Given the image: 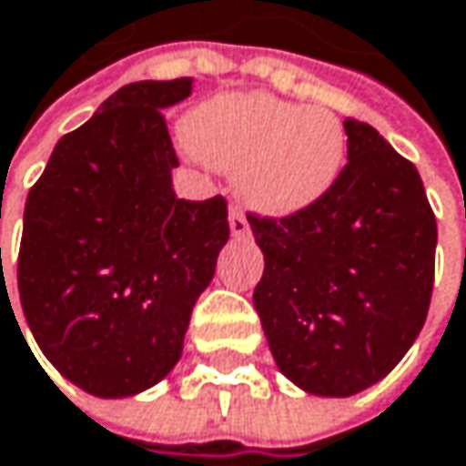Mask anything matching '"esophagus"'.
Wrapping results in <instances>:
<instances>
[{
    "instance_id": "1",
    "label": "esophagus",
    "mask_w": 466,
    "mask_h": 466,
    "mask_svg": "<svg viewBox=\"0 0 466 466\" xmlns=\"http://www.w3.org/2000/svg\"><path fill=\"white\" fill-rule=\"evenodd\" d=\"M228 222H230V233H233L236 238H241V236H247V233H249V222H247L244 211H238V208H230Z\"/></svg>"
}]
</instances>
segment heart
<instances>
[{
	"instance_id": "obj_1",
	"label": "heart",
	"mask_w": 466,
	"mask_h": 466,
	"mask_svg": "<svg viewBox=\"0 0 466 466\" xmlns=\"http://www.w3.org/2000/svg\"><path fill=\"white\" fill-rule=\"evenodd\" d=\"M189 151L236 176L247 206L290 217L320 203L348 162V132L329 108H304L266 92L219 95L184 124Z\"/></svg>"
}]
</instances>
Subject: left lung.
<instances>
[{
    "mask_svg": "<svg viewBox=\"0 0 466 466\" xmlns=\"http://www.w3.org/2000/svg\"><path fill=\"white\" fill-rule=\"evenodd\" d=\"M348 165L301 214H249L266 268L255 309L279 371L315 396L380 382L420 334L437 219L423 181L374 127L345 118Z\"/></svg>",
    "mask_w": 466,
    "mask_h": 466,
    "instance_id": "8db88e82",
    "label": "left lung"
}]
</instances>
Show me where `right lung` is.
<instances>
[{"instance_id":"obj_1","label":"right lung","mask_w":466,"mask_h":466,"mask_svg":"<svg viewBox=\"0 0 466 466\" xmlns=\"http://www.w3.org/2000/svg\"><path fill=\"white\" fill-rule=\"evenodd\" d=\"M192 78L137 81L67 132L24 208L18 296L51 366L124 399L181 358L198 296L230 238L225 198L181 200L162 111Z\"/></svg>"}]
</instances>
